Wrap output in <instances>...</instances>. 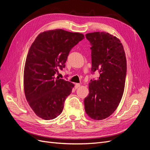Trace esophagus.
I'll list each match as a JSON object with an SVG mask.
<instances>
[{"instance_id":"1","label":"esophagus","mask_w":150,"mask_h":150,"mask_svg":"<svg viewBox=\"0 0 150 150\" xmlns=\"http://www.w3.org/2000/svg\"><path fill=\"white\" fill-rule=\"evenodd\" d=\"M80 86H81V84H79V83H76V84H75V86H74V87H75V88H76V89H77V88H78L79 87H80Z\"/></svg>"}]
</instances>
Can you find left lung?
<instances>
[{
	"instance_id": "left-lung-1",
	"label": "left lung",
	"mask_w": 150,
	"mask_h": 150,
	"mask_svg": "<svg viewBox=\"0 0 150 150\" xmlns=\"http://www.w3.org/2000/svg\"><path fill=\"white\" fill-rule=\"evenodd\" d=\"M91 47V73L99 77L89 84V93L84 99L85 111L95 120H102L116 110L123 94L126 59L120 40L104 32L86 34Z\"/></svg>"
}]
</instances>
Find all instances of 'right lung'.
<instances>
[{
    "label": "right lung",
    "mask_w": 150,
    "mask_h": 150,
    "mask_svg": "<svg viewBox=\"0 0 150 150\" xmlns=\"http://www.w3.org/2000/svg\"><path fill=\"white\" fill-rule=\"evenodd\" d=\"M84 39L82 34L55 29L40 33L32 44L24 67V92L41 118L52 120L62 112L74 84L54 75L65 67L71 50Z\"/></svg>",
    "instance_id": "1"
}]
</instances>
